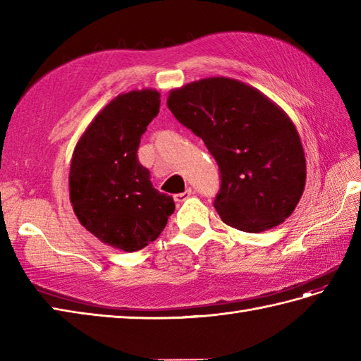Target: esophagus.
<instances>
[{"label":"esophagus","instance_id":"esophagus-1","mask_svg":"<svg viewBox=\"0 0 361 361\" xmlns=\"http://www.w3.org/2000/svg\"><path fill=\"white\" fill-rule=\"evenodd\" d=\"M192 195V189H186L185 192H181V194H175L173 195V200L176 202V203H181V202H185V200H188V198Z\"/></svg>","mask_w":361,"mask_h":361}]
</instances>
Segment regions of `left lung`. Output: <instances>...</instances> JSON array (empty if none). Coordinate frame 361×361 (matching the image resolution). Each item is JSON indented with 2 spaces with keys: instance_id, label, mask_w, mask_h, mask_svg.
<instances>
[{
  "instance_id": "8db88e82",
  "label": "left lung",
  "mask_w": 361,
  "mask_h": 361,
  "mask_svg": "<svg viewBox=\"0 0 361 361\" xmlns=\"http://www.w3.org/2000/svg\"><path fill=\"white\" fill-rule=\"evenodd\" d=\"M167 106L216 158L214 208L226 225L262 233L291 216L304 192L305 157L278 105L239 80L209 78L172 90Z\"/></svg>"
}]
</instances>
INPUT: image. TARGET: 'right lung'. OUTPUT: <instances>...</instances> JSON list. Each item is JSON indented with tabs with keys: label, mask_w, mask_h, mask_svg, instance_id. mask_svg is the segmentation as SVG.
<instances>
[{
	"label": "right lung",
	"mask_w": 361,
	"mask_h": 361,
	"mask_svg": "<svg viewBox=\"0 0 361 361\" xmlns=\"http://www.w3.org/2000/svg\"><path fill=\"white\" fill-rule=\"evenodd\" d=\"M159 102L157 90L119 94L88 126L71 159L75 216L99 240L127 252L158 239L175 211L173 198L153 188L149 169L137 159Z\"/></svg>",
	"instance_id": "right-lung-1"
}]
</instances>
